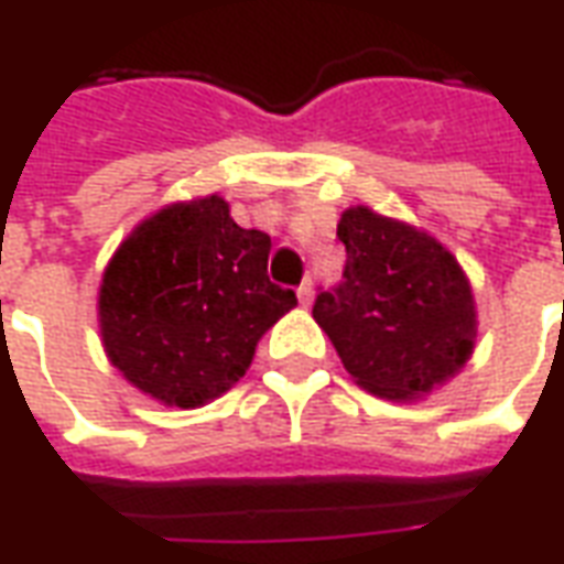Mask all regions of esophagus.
Returning <instances> with one entry per match:
<instances>
[{"label": "esophagus", "mask_w": 564, "mask_h": 564, "mask_svg": "<svg viewBox=\"0 0 564 564\" xmlns=\"http://www.w3.org/2000/svg\"><path fill=\"white\" fill-rule=\"evenodd\" d=\"M295 293H299V302H302V305H311V299H314V283L305 281Z\"/></svg>", "instance_id": "1"}]
</instances>
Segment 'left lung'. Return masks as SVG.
Instances as JSON below:
<instances>
[{
	"label": "left lung",
	"instance_id": "obj_1",
	"mask_svg": "<svg viewBox=\"0 0 564 564\" xmlns=\"http://www.w3.org/2000/svg\"><path fill=\"white\" fill-rule=\"evenodd\" d=\"M341 283L319 290L314 319L362 390L411 402L459 371L474 350L471 283L432 235L366 205L341 214Z\"/></svg>",
	"mask_w": 564,
	"mask_h": 564
}]
</instances>
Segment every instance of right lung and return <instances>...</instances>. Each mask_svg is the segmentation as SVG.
<instances>
[{
	"label": "right lung",
	"instance_id": "1",
	"mask_svg": "<svg viewBox=\"0 0 564 564\" xmlns=\"http://www.w3.org/2000/svg\"><path fill=\"white\" fill-rule=\"evenodd\" d=\"M271 238L220 196L177 202L132 229L99 286L105 354L144 395L198 408L232 390L259 338L295 307L269 281Z\"/></svg>",
	"mask_w": 564,
	"mask_h": 564
}]
</instances>
